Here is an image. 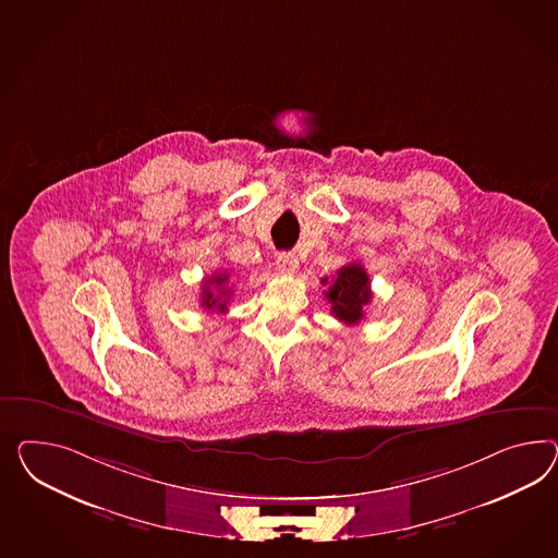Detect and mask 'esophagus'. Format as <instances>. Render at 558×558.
<instances>
[{
	"instance_id": "1",
	"label": "esophagus",
	"mask_w": 558,
	"mask_h": 558,
	"mask_svg": "<svg viewBox=\"0 0 558 558\" xmlns=\"http://www.w3.org/2000/svg\"><path fill=\"white\" fill-rule=\"evenodd\" d=\"M276 266H278V270L282 271V274L292 276L294 271L299 270V259L292 256V254H280L278 259H276Z\"/></svg>"
}]
</instances>
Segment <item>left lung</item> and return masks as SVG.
Instances as JSON below:
<instances>
[{
    "mask_svg": "<svg viewBox=\"0 0 558 558\" xmlns=\"http://www.w3.org/2000/svg\"><path fill=\"white\" fill-rule=\"evenodd\" d=\"M327 282L329 278L323 280V284ZM325 299L331 302L335 317L345 325H357L363 318V308L372 302L369 276L362 264H347L337 271L329 290H325Z\"/></svg>",
    "mask_w": 558,
    "mask_h": 558,
    "instance_id": "left-lung-1",
    "label": "left lung"
}]
</instances>
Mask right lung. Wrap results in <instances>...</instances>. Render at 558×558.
Returning a JSON list of instances; mask_svg holds the SVG:
<instances>
[{
	"mask_svg": "<svg viewBox=\"0 0 558 558\" xmlns=\"http://www.w3.org/2000/svg\"><path fill=\"white\" fill-rule=\"evenodd\" d=\"M233 296V288L229 287V271H215L211 278L203 282L201 301L207 311L226 313L227 302Z\"/></svg>",
	"mask_w": 558,
	"mask_h": 558,
	"instance_id": "right-lung-1",
	"label": "right lung"
}]
</instances>
